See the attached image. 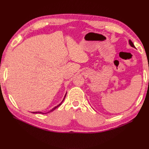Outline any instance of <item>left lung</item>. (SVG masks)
Listing matches in <instances>:
<instances>
[{
	"mask_svg": "<svg viewBox=\"0 0 149 149\" xmlns=\"http://www.w3.org/2000/svg\"><path fill=\"white\" fill-rule=\"evenodd\" d=\"M129 44H130V45L131 46V47H134V48H135V47H134V44L132 43V42H131V41L129 40Z\"/></svg>",
	"mask_w": 149,
	"mask_h": 149,
	"instance_id": "left-lung-1",
	"label": "left lung"
}]
</instances>
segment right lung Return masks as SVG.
Instances as JSON below:
<instances>
[{
  "label": "right lung",
  "instance_id": "1",
  "mask_svg": "<svg viewBox=\"0 0 149 149\" xmlns=\"http://www.w3.org/2000/svg\"><path fill=\"white\" fill-rule=\"evenodd\" d=\"M66 95H65V97H66ZM65 98H64V99H63V100H65ZM63 101H62V102H63ZM61 102V103H62ZM61 104H59V105L58 106H56L55 107H54V108L52 109H51V110H50V111H49L48 113H50V112H51V111H54V110L55 109H56L57 108V107H58L60 105H61ZM33 113H40V114H46V113H42V112H33Z\"/></svg>",
  "mask_w": 149,
  "mask_h": 149
}]
</instances>
